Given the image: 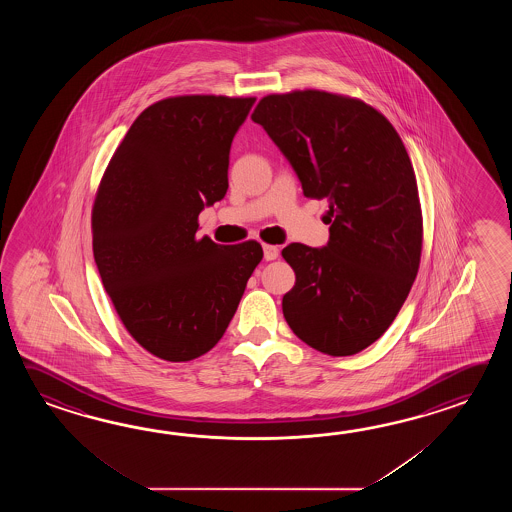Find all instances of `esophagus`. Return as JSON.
Wrapping results in <instances>:
<instances>
[{"instance_id":"obj_1","label":"esophagus","mask_w":512,"mask_h":512,"mask_svg":"<svg viewBox=\"0 0 512 512\" xmlns=\"http://www.w3.org/2000/svg\"><path fill=\"white\" fill-rule=\"evenodd\" d=\"M278 254H280L278 247H274V245H263V258H265V260H276Z\"/></svg>"}]
</instances>
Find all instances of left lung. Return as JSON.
<instances>
[{
	"instance_id": "8db88e82",
	"label": "left lung",
	"mask_w": 512,
	"mask_h": 512,
	"mask_svg": "<svg viewBox=\"0 0 512 512\" xmlns=\"http://www.w3.org/2000/svg\"><path fill=\"white\" fill-rule=\"evenodd\" d=\"M298 175L304 196L329 201L322 249L282 251L296 282L283 296L294 335L331 357L371 346L412 289L423 247L414 166L388 119L357 98L293 91L252 113Z\"/></svg>"
}]
</instances>
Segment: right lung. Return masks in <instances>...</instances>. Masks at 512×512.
Listing matches in <instances>:
<instances>
[{
    "label": "right lung",
    "mask_w": 512,
    "mask_h": 512,
    "mask_svg": "<svg viewBox=\"0 0 512 512\" xmlns=\"http://www.w3.org/2000/svg\"><path fill=\"white\" fill-rule=\"evenodd\" d=\"M256 98L186 95L144 109L93 205V256L122 324L159 359L205 355L263 258L260 243L197 240V216L229 188L230 144Z\"/></svg>",
    "instance_id": "add662e5"
}]
</instances>
